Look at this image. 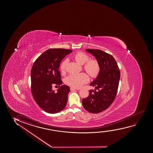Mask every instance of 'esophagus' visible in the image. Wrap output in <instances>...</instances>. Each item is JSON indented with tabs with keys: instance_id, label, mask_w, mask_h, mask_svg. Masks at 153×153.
Returning <instances> with one entry per match:
<instances>
[{
	"instance_id": "esophagus-1",
	"label": "esophagus",
	"mask_w": 153,
	"mask_h": 153,
	"mask_svg": "<svg viewBox=\"0 0 153 153\" xmlns=\"http://www.w3.org/2000/svg\"><path fill=\"white\" fill-rule=\"evenodd\" d=\"M70 89L71 91H74V90H76L77 89L76 88H73V87H71V88H70Z\"/></svg>"
}]
</instances>
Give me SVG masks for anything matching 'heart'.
<instances>
[{
  "mask_svg": "<svg viewBox=\"0 0 153 153\" xmlns=\"http://www.w3.org/2000/svg\"><path fill=\"white\" fill-rule=\"evenodd\" d=\"M73 58L78 63L84 65V68L87 73L91 77H96L98 75L100 70V65L96 59H89L88 55L83 52H77L73 55ZM67 60L65 59L61 63L60 69L62 73H65ZM89 80V77L86 73H73L66 78V84L74 88H79L84 84H86Z\"/></svg>",
  "mask_w": 153,
  "mask_h": 153,
  "instance_id": "heart-1",
  "label": "heart"
}]
</instances>
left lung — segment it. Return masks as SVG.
<instances>
[{
	"mask_svg": "<svg viewBox=\"0 0 153 153\" xmlns=\"http://www.w3.org/2000/svg\"><path fill=\"white\" fill-rule=\"evenodd\" d=\"M98 62L100 70L96 79L90 84L95 87L89 90L88 97L82 100L87 111L98 113L108 108L113 102L117 93L120 79V71L117 63L111 55L102 51L86 49Z\"/></svg>",
	"mask_w": 153,
	"mask_h": 153,
	"instance_id": "8db88e82",
	"label": "left lung"
}]
</instances>
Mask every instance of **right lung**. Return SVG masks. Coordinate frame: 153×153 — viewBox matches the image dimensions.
Here are the masks:
<instances>
[{
  "mask_svg": "<svg viewBox=\"0 0 153 153\" xmlns=\"http://www.w3.org/2000/svg\"><path fill=\"white\" fill-rule=\"evenodd\" d=\"M71 52V50L50 48L41 55L32 67V94L38 105L48 113H58L66 105L70 88L61 85L63 82L59 69L62 60ZM55 85L59 86L57 92L52 90Z\"/></svg>",
  "mask_w": 153,
  "mask_h": 153,
  "instance_id": "add662e5",
  "label": "right lung"
}]
</instances>
